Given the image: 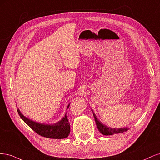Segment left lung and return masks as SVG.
<instances>
[{
  "mask_svg": "<svg viewBox=\"0 0 160 160\" xmlns=\"http://www.w3.org/2000/svg\"><path fill=\"white\" fill-rule=\"evenodd\" d=\"M93 115L95 119V122L96 123V126L98 127V130L101 133L106 136H110V135H113L115 134V133H123V132H126L128 130V128H108V126H105L104 124L102 123L98 118H96V115L94 114V113H93Z\"/></svg>",
  "mask_w": 160,
  "mask_h": 160,
  "instance_id": "obj_1",
  "label": "left lung"
}]
</instances>
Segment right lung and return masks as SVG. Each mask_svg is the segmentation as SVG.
Here are the masks:
<instances>
[{
	"label": "right lung",
	"instance_id": "add662e5",
	"mask_svg": "<svg viewBox=\"0 0 160 160\" xmlns=\"http://www.w3.org/2000/svg\"><path fill=\"white\" fill-rule=\"evenodd\" d=\"M70 104H68V109ZM18 114L21 119L32 130L41 136L52 139H63L67 138L70 134V123L67 118L66 114L64 117L58 123L54 124H46L32 121L25 117L19 109L17 110Z\"/></svg>",
	"mask_w": 160,
	"mask_h": 160
}]
</instances>
